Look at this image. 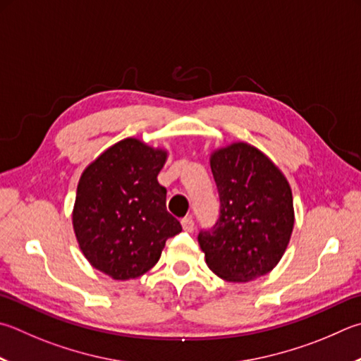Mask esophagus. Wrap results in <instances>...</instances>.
Masks as SVG:
<instances>
[{
  "label": "esophagus",
  "mask_w": 361,
  "mask_h": 361,
  "mask_svg": "<svg viewBox=\"0 0 361 361\" xmlns=\"http://www.w3.org/2000/svg\"><path fill=\"white\" fill-rule=\"evenodd\" d=\"M181 226L189 233H192L195 231V224H194V219L192 218H185V219H183L181 221Z\"/></svg>",
  "instance_id": "obj_1"
}]
</instances>
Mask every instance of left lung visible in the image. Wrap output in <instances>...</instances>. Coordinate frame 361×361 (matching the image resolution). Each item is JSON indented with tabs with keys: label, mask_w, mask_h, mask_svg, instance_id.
<instances>
[{
	"label": "left lung",
	"mask_w": 361,
	"mask_h": 361,
	"mask_svg": "<svg viewBox=\"0 0 361 361\" xmlns=\"http://www.w3.org/2000/svg\"><path fill=\"white\" fill-rule=\"evenodd\" d=\"M219 192V218L200 231L209 270L232 283L270 273L286 252L293 228V199L283 172L252 145L237 142L209 158Z\"/></svg>",
	"instance_id": "obj_1"
}]
</instances>
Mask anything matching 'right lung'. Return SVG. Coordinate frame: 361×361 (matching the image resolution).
<instances>
[{"mask_svg": "<svg viewBox=\"0 0 361 361\" xmlns=\"http://www.w3.org/2000/svg\"><path fill=\"white\" fill-rule=\"evenodd\" d=\"M167 152L139 139H124L83 170L72 224L87 260L116 281L153 268L181 224L166 208L158 173Z\"/></svg>", "mask_w": 361, "mask_h": 361, "instance_id": "add662e5", "label": "right lung"}]
</instances>
